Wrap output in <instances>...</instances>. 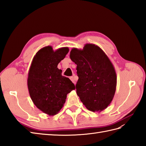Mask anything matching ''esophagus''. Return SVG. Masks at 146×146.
I'll return each mask as SVG.
<instances>
[{
  "label": "esophagus",
  "instance_id": "1",
  "mask_svg": "<svg viewBox=\"0 0 146 146\" xmlns=\"http://www.w3.org/2000/svg\"><path fill=\"white\" fill-rule=\"evenodd\" d=\"M70 79L71 80V81H72L74 84H76V79H75V77L74 76H72L70 77Z\"/></svg>",
  "mask_w": 146,
  "mask_h": 146
}]
</instances>
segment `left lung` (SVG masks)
<instances>
[{
	"label": "left lung",
	"mask_w": 146,
	"mask_h": 146,
	"mask_svg": "<svg viewBox=\"0 0 146 146\" xmlns=\"http://www.w3.org/2000/svg\"><path fill=\"white\" fill-rule=\"evenodd\" d=\"M70 58L77 64L76 92L83 104L92 112L106 109L117 86L115 68L108 56L99 46L86 44L83 49L72 48Z\"/></svg>",
	"instance_id": "1"
}]
</instances>
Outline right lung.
<instances>
[{"label": "right lung", "mask_w": 146, "mask_h": 146, "mask_svg": "<svg viewBox=\"0 0 146 146\" xmlns=\"http://www.w3.org/2000/svg\"><path fill=\"white\" fill-rule=\"evenodd\" d=\"M69 50L67 47L56 50L50 46L42 48L35 54L29 70V95L35 106L48 115L57 114L63 108L67 94L76 89L57 68Z\"/></svg>", "instance_id": "right-lung-1"}]
</instances>
